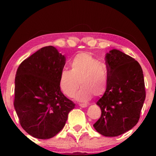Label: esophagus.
Returning a JSON list of instances; mask_svg holds the SVG:
<instances>
[{"mask_svg": "<svg viewBox=\"0 0 156 156\" xmlns=\"http://www.w3.org/2000/svg\"><path fill=\"white\" fill-rule=\"evenodd\" d=\"M79 106L83 107V108H85V107H87L88 105L87 104H84V103H81V104H79Z\"/></svg>", "mask_w": 156, "mask_h": 156, "instance_id": "esophagus-1", "label": "esophagus"}]
</instances>
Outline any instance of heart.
<instances>
[{
	"instance_id": "heart-1",
	"label": "heart",
	"mask_w": 156,
	"mask_h": 156,
	"mask_svg": "<svg viewBox=\"0 0 156 156\" xmlns=\"http://www.w3.org/2000/svg\"><path fill=\"white\" fill-rule=\"evenodd\" d=\"M71 69H63L60 73L59 87L63 94L72 97L79 87L81 88L74 95L79 102H87L92 95L100 96L106 91L109 84V71L105 63L91 54L81 52L70 62Z\"/></svg>"
}]
</instances>
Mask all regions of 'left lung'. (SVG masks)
I'll use <instances>...</instances> for the list:
<instances>
[{
	"instance_id": "8db88e82",
	"label": "left lung",
	"mask_w": 156,
	"mask_h": 156,
	"mask_svg": "<svg viewBox=\"0 0 156 156\" xmlns=\"http://www.w3.org/2000/svg\"><path fill=\"white\" fill-rule=\"evenodd\" d=\"M105 60L109 84L96 103L102 113L94 126L102 136L115 137L138 122L146 97L144 75L139 63L120 50H110Z\"/></svg>"
}]
</instances>
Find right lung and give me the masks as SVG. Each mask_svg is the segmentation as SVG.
Wrapping results in <instances>:
<instances>
[{
	"label": "right lung",
	"mask_w": 156,
	"mask_h": 156,
	"mask_svg": "<svg viewBox=\"0 0 156 156\" xmlns=\"http://www.w3.org/2000/svg\"><path fill=\"white\" fill-rule=\"evenodd\" d=\"M65 62L66 58L56 47L47 46L25 59L17 69L14 109L21 126L36 138L56 136L75 108L59 87Z\"/></svg>",
	"instance_id": "add662e5"
}]
</instances>
